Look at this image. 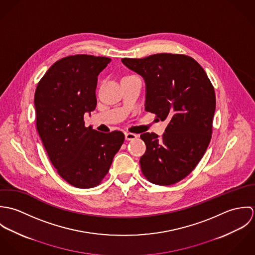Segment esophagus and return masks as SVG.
<instances>
[{"mask_svg": "<svg viewBox=\"0 0 255 255\" xmlns=\"http://www.w3.org/2000/svg\"><path fill=\"white\" fill-rule=\"evenodd\" d=\"M125 136H126V140H133V139L137 138V134L131 133V132H126Z\"/></svg>", "mask_w": 255, "mask_h": 255, "instance_id": "34e87169", "label": "esophagus"}]
</instances>
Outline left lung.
Instances as JSON below:
<instances>
[{
  "label": "left lung",
  "instance_id": "obj_1",
  "mask_svg": "<svg viewBox=\"0 0 255 255\" xmlns=\"http://www.w3.org/2000/svg\"><path fill=\"white\" fill-rule=\"evenodd\" d=\"M122 62L145 80V111L169 122L161 137L154 132L140 135L146 145L139 161L141 172L155 184L180 182L193 171L210 143L214 87L203 68L186 55L161 53Z\"/></svg>",
  "mask_w": 255,
  "mask_h": 255
}]
</instances>
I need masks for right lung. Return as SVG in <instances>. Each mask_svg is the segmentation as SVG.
<instances>
[{"instance_id":"right-lung-1","label":"right lung","mask_w":255,"mask_h":255,"mask_svg":"<svg viewBox=\"0 0 255 255\" xmlns=\"http://www.w3.org/2000/svg\"><path fill=\"white\" fill-rule=\"evenodd\" d=\"M107 57L74 55L57 61L37 84L36 128L58 174L78 188L100 184L125 141L122 131L99 132L84 126L95 109L97 76Z\"/></svg>"}]
</instances>
